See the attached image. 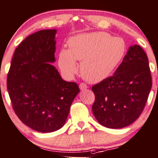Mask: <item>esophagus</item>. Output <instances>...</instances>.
I'll use <instances>...</instances> for the list:
<instances>
[{"label":"esophagus","mask_w":158,"mask_h":158,"mask_svg":"<svg viewBox=\"0 0 158 158\" xmlns=\"http://www.w3.org/2000/svg\"><path fill=\"white\" fill-rule=\"evenodd\" d=\"M79 87L81 90H84V89H86V88H87V86H86V84H84V83H81V84H80Z\"/></svg>","instance_id":"obj_1"}]
</instances>
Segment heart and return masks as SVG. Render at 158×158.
Listing matches in <instances>:
<instances>
[{
    "mask_svg": "<svg viewBox=\"0 0 158 158\" xmlns=\"http://www.w3.org/2000/svg\"><path fill=\"white\" fill-rule=\"evenodd\" d=\"M69 50L61 49L59 65L68 77L77 71L86 81L98 83L106 79L121 62L127 50L124 40L105 31L81 34L69 39Z\"/></svg>",
    "mask_w": 158,
    "mask_h": 158,
    "instance_id": "obj_1",
    "label": "heart"
}]
</instances>
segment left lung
I'll list each match as a JSON object with an SVG mask.
<instances>
[{"label":"left lung","mask_w":158,"mask_h":158,"mask_svg":"<svg viewBox=\"0 0 158 158\" xmlns=\"http://www.w3.org/2000/svg\"><path fill=\"white\" fill-rule=\"evenodd\" d=\"M152 86L146 53L140 46H131L114 75L92 87L95 118L108 128L129 126L143 111Z\"/></svg>","instance_id":"obj_1"}]
</instances>
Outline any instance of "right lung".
I'll return each mask as SVG.
<instances>
[{
    "label": "right lung",
    "instance_id": "add662e5",
    "mask_svg": "<svg viewBox=\"0 0 158 158\" xmlns=\"http://www.w3.org/2000/svg\"><path fill=\"white\" fill-rule=\"evenodd\" d=\"M56 29L41 30L16 47L7 74V90L14 112L32 130L51 133L64 126L80 89L62 80L55 62Z\"/></svg>",
    "mask_w": 158,
    "mask_h": 158
}]
</instances>
